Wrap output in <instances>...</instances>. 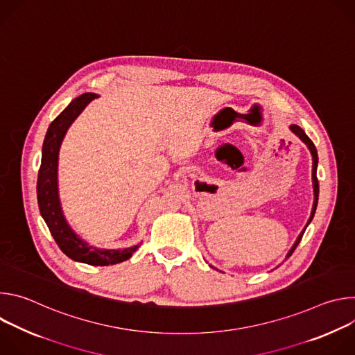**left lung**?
Listing matches in <instances>:
<instances>
[{
	"label": "left lung",
	"instance_id": "obj_1",
	"mask_svg": "<svg viewBox=\"0 0 355 355\" xmlns=\"http://www.w3.org/2000/svg\"><path fill=\"white\" fill-rule=\"evenodd\" d=\"M289 129H291V132L292 133H295L303 143H305L306 146H308V148L311 150V155H312V160H313V166H312V180H313V192H315V200H313V208H312V214H311V218H309V220H308V225L305 226V229L302 230V233L297 236V239H296V241L293 243V245H292V248L288 251V254H286V259H289L291 256H292V252L295 251V248L297 247V244H299V241L302 240V236H303V233H305V230H306V227L309 226V223L312 222V219H313V216H315V212H316V208H318V199H319V181H318V177H316V173H318V162H319V157H318V150H316V147H315V144H313V141L306 136V133L303 132L297 125H291L289 126Z\"/></svg>",
	"mask_w": 355,
	"mask_h": 355
}]
</instances>
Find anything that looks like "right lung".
Segmentation results:
<instances>
[{
    "label": "right lung",
    "mask_w": 355,
    "mask_h": 355,
    "mask_svg": "<svg viewBox=\"0 0 355 355\" xmlns=\"http://www.w3.org/2000/svg\"><path fill=\"white\" fill-rule=\"evenodd\" d=\"M95 98H98V95L92 92H85L77 96L67 105V108L49 125L42 147V163L37 174L36 192L40 215L64 254L78 263L103 267L129 260L140 244L123 250H105L88 245V243L80 239L67 223L62 211L58 188L59 150L64 139V135L70 125L74 122V119Z\"/></svg>",
    "instance_id": "add662e5"
}]
</instances>
